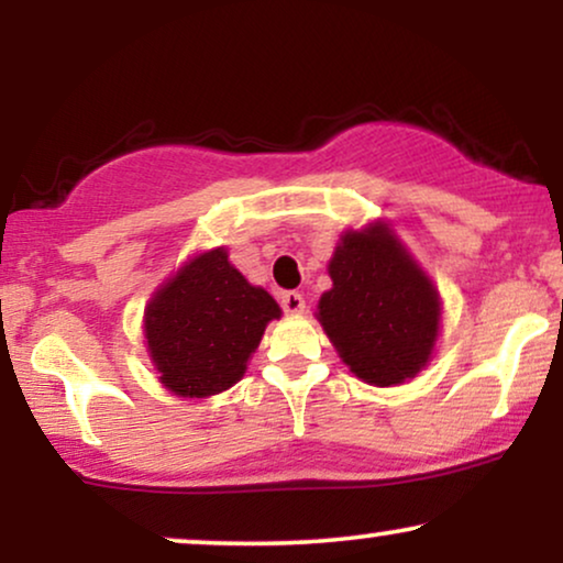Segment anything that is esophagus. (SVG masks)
I'll use <instances>...</instances> for the list:
<instances>
[{
	"instance_id": "obj_1",
	"label": "esophagus",
	"mask_w": 563,
	"mask_h": 563,
	"mask_svg": "<svg viewBox=\"0 0 563 563\" xmlns=\"http://www.w3.org/2000/svg\"><path fill=\"white\" fill-rule=\"evenodd\" d=\"M279 302L284 307V312H289V314L305 312V297L299 295V291H282Z\"/></svg>"
}]
</instances>
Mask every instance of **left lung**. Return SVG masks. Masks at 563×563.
Returning <instances> with one entry per match:
<instances>
[{
    "label": "left lung",
    "instance_id": "left-lung-1",
    "mask_svg": "<svg viewBox=\"0 0 563 563\" xmlns=\"http://www.w3.org/2000/svg\"><path fill=\"white\" fill-rule=\"evenodd\" d=\"M328 272L333 289L320 297L318 320L351 372L376 387L418 374L433 351L441 305L397 238L379 222L345 233Z\"/></svg>",
    "mask_w": 563,
    "mask_h": 563
}]
</instances>
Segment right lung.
Wrapping results in <instances>:
<instances>
[{"mask_svg": "<svg viewBox=\"0 0 563 563\" xmlns=\"http://www.w3.org/2000/svg\"><path fill=\"white\" fill-rule=\"evenodd\" d=\"M282 310L251 287L218 249L191 261L151 299L145 338L158 379L181 397H210L233 387L245 361Z\"/></svg>", "mask_w": 563, "mask_h": 563, "instance_id": "1", "label": "right lung"}]
</instances>
